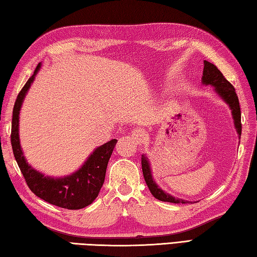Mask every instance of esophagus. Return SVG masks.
<instances>
[{
	"label": "esophagus",
	"instance_id": "34e87169",
	"mask_svg": "<svg viewBox=\"0 0 257 257\" xmlns=\"http://www.w3.org/2000/svg\"><path fill=\"white\" fill-rule=\"evenodd\" d=\"M131 135H132V138L135 140V142H137L139 145L144 144L148 139L147 132L142 128H134L132 131V133H131Z\"/></svg>",
	"mask_w": 257,
	"mask_h": 257
}]
</instances>
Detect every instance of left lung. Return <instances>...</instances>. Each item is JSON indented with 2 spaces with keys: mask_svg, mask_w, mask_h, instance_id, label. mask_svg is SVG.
Returning <instances> with one entry per match:
<instances>
[{
  "mask_svg": "<svg viewBox=\"0 0 257 257\" xmlns=\"http://www.w3.org/2000/svg\"><path fill=\"white\" fill-rule=\"evenodd\" d=\"M204 72H202L201 83L205 86H212L215 93L219 96V97L225 101V103L229 106V109L231 112V116L234 119V126L236 128V132L238 134V138L240 139L241 134V123H240V107L239 101L235 88L228 80H227L218 68L211 62L205 60L204 61ZM142 163V171L144 176V180L151 191L152 196L157 199L164 201V202H172V204H191V201H188L185 199H180V198H176L171 196L170 193L162 190V188L158 186V183L154 181L151 170V164L148 157L145 154H142L141 158ZM195 202V201H193ZM197 202V201H196Z\"/></svg>",
  "mask_w": 257,
  "mask_h": 257,
  "instance_id": "left-lung-1",
  "label": "left lung"
}]
</instances>
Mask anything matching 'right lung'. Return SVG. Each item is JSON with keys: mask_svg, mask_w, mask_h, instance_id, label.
<instances>
[{"mask_svg": "<svg viewBox=\"0 0 257 257\" xmlns=\"http://www.w3.org/2000/svg\"><path fill=\"white\" fill-rule=\"evenodd\" d=\"M40 68L41 64H39L33 75L19 93L16 104H14L11 133V144L14 158H16L18 166L26 179L27 185L36 196L51 205L66 208V209H81V208L89 206L97 198L105 180L107 163L117 140L113 139L107 143L96 148L86 159L83 166L68 176L57 178L45 176L31 167V164H29L24 157L20 144L19 120H20V110L23 100Z\"/></svg>", "mask_w": 257, "mask_h": 257, "instance_id": "obj_1", "label": "right lung"}]
</instances>
